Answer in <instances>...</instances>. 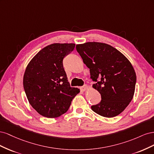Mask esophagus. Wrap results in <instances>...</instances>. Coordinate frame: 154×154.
Instances as JSON below:
<instances>
[{
	"label": "esophagus",
	"instance_id": "34e87169",
	"mask_svg": "<svg viewBox=\"0 0 154 154\" xmlns=\"http://www.w3.org/2000/svg\"><path fill=\"white\" fill-rule=\"evenodd\" d=\"M81 89H82L83 91H86L87 89H88V86H87V85H84L82 87Z\"/></svg>",
	"mask_w": 154,
	"mask_h": 154
}]
</instances>
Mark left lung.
I'll return each mask as SVG.
<instances>
[{
	"label": "left lung",
	"mask_w": 154,
	"mask_h": 154,
	"mask_svg": "<svg viewBox=\"0 0 154 154\" xmlns=\"http://www.w3.org/2000/svg\"><path fill=\"white\" fill-rule=\"evenodd\" d=\"M76 51L87 67L92 87L98 91L101 100L91 106L92 110L105 118L119 115L132 101L136 74L131 63L118 50L109 44L86 42L78 44Z\"/></svg>",
	"instance_id": "8db88e82"
}]
</instances>
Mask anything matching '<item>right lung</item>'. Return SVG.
<instances>
[{
  "mask_svg": "<svg viewBox=\"0 0 154 154\" xmlns=\"http://www.w3.org/2000/svg\"><path fill=\"white\" fill-rule=\"evenodd\" d=\"M75 48L74 44H53L40 50L26 69L23 85L30 105L46 118L66 113L79 92L71 87L63 69V60Z\"/></svg>",
  "mask_w": 154,
  "mask_h": 154,
  "instance_id": "1",
  "label": "right lung"
}]
</instances>
